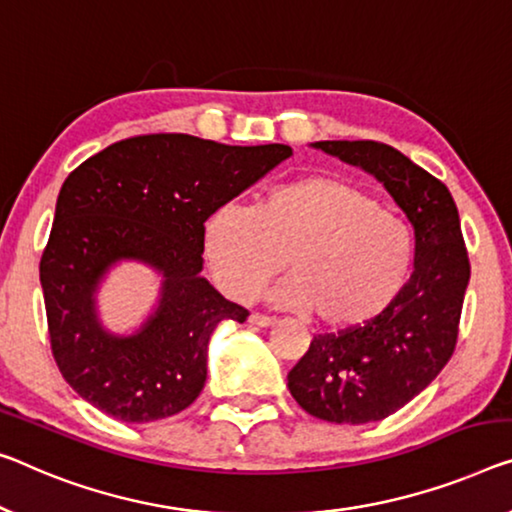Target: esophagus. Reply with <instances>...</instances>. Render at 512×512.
<instances>
[{"mask_svg":"<svg viewBox=\"0 0 512 512\" xmlns=\"http://www.w3.org/2000/svg\"><path fill=\"white\" fill-rule=\"evenodd\" d=\"M273 322H276V319L269 315H262V312H253V315H250V324L255 326H271Z\"/></svg>","mask_w":512,"mask_h":512,"instance_id":"34e87169","label":"esophagus"}]
</instances>
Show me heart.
Here are the masks:
<instances>
[{
  "label": "heart",
  "instance_id": "1",
  "mask_svg": "<svg viewBox=\"0 0 512 512\" xmlns=\"http://www.w3.org/2000/svg\"><path fill=\"white\" fill-rule=\"evenodd\" d=\"M204 253L227 296L250 301L287 269L285 308L315 312L331 331L363 329L398 301L414 236L354 181L303 177L271 188L257 209L223 204L204 225Z\"/></svg>",
  "mask_w": 512,
  "mask_h": 512
}]
</instances>
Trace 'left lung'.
<instances>
[{
  "label": "left lung",
  "instance_id": "1",
  "mask_svg": "<svg viewBox=\"0 0 512 512\" xmlns=\"http://www.w3.org/2000/svg\"><path fill=\"white\" fill-rule=\"evenodd\" d=\"M315 147L384 183L414 225L416 269L377 322L315 335L287 386L322 421H381L430 386L455 352L471 276L460 216L444 183L384 142L326 140Z\"/></svg>",
  "mask_w": 512,
  "mask_h": 512
}]
</instances>
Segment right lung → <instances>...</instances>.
<instances>
[{
	"label": "right lung",
	"instance_id": "obj_1",
	"mask_svg": "<svg viewBox=\"0 0 512 512\" xmlns=\"http://www.w3.org/2000/svg\"><path fill=\"white\" fill-rule=\"evenodd\" d=\"M289 156L287 144L230 147L154 133L114 142L68 174L41 287L52 356L80 398L126 423L160 421L197 400L213 329L250 315L200 276L204 223ZM119 258L166 278L159 310L128 339L103 332L93 305L97 282Z\"/></svg>",
	"mask_w": 512,
	"mask_h": 512
}]
</instances>
